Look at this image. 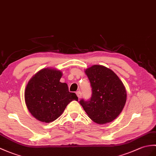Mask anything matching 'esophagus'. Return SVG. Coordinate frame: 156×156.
Listing matches in <instances>:
<instances>
[{
    "instance_id": "obj_1",
    "label": "esophagus",
    "mask_w": 156,
    "mask_h": 156,
    "mask_svg": "<svg viewBox=\"0 0 156 156\" xmlns=\"http://www.w3.org/2000/svg\"><path fill=\"white\" fill-rule=\"evenodd\" d=\"M76 95H77V96L78 97V98H81V96H82V93H81V92L80 91H77L76 92Z\"/></svg>"
}]
</instances>
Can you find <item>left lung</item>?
Returning a JSON list of instances; mask_svg holds the SVG:
<instances>
[{
  "label": "left lung",
  "instance_id": "1",
  "mask_svg": "<svg viewBox=\"0 0 156 156\" xmlns=\"http://www.w3.org/2000/svg\"><path fill=\"white\" fill-rule=\"evenodd\" d=\"M85 73L91 84L92 94L90 100H81L80 104L92 121L98 124L110 123L124 109L127 98L125 86L110 68L93 65Z\"/></svg>",
  "mask_w": 156,
  "mask_h": 156
}]
</instances>
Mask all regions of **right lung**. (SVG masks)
<instances>
[{
	"mask_svg": "<svg viewBox=\"0 0 156 156\" xmlns=\"http://www.w3.org/2000/svg\"><path fill=\"white\" fill-rule=\"evenodd\" d=\"M60 70L45 68L37 72L28 81L24 100L30 113L42 122L50 123L60 117L67 105L78 101L75 93L70 92L66 83L60 80Z\"/></svg>",
	"mask_w": 156,
	"mask_h": 156,
	"instance_id": "add662e5",
	"label": "right lung"
}]
</instances>
